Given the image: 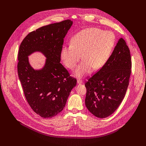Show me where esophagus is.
I'll list each match as a JSON object with an SVG mask.
<instances>
[{
  "label": "esophagus",
  "instance_id": "esophagus-1",
  "mask_svg": "<svg viewBox=\"0 0 146 146\" xmlns=\"http://www.w3.org/2000/svg\"><path fill=\"white\" fill-rule=\"evenodd\" d=\"M77 82H78V84H80V83H83V81L82 80H79V79H78V81H77Z\"/></svg>",
  "mask_w": 146,
  "mask_h": 146
}]
</instances>
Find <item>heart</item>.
<instances>
[{
  "instance_id": "obj_1",
  "label": "heart",
  "mask_w": 146,
  "mask_h": 146,
  "mask_svg": "<svg viewBox=\"0 0 146 146\" xmlns=\"http://www.w3.org/2000/svg\"><path fill=\"white\" fill-rule=\"evenodd\" d=\"M116 42L115 34L97 28L83 29L71 40L70 45L62 47L60 57L65 66L73 69L80 61L82 62L74 73L78 78L90 73L93 68L100 69L108 61Z\"/></svg>"
}]
</instances>
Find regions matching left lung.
Here are the masks:
<instances>
[{
    "label": "left lung",
    "instance_id": "1",
    "mask_svg": "<svg viewBox=\"0 0 146 146\" xmlns=\"http://www.w3.org/2000/svg\"><path fill=\"white\" fill-rule=\"evenodd\" d=\"M131 68L130 51L121 38L106 63L85 84V105L94 115L104 118L118 108L128 86Z\"/></svg>",
    "mask_w": 146,
    "mask_h": 146
}]
</instances>
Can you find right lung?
<instances>
[{
	"label": "right lung",
	"mask_w": 146,
	"mask_h": 146,
	"mask_svg": "<svg viewBox=\"0 0 146 146\" xmlns=\"http://www.w3.org/2000/svg\"><path fill=\"white\" fill-rule=\"evenodd\" d=\"M72 24L67 19L42 27L28 34L20 45L19 79L31 108L44 118L54 117L63 110L77 82L60 63L64 38ZM36 51L47 58L40 70H35L29 62L28 56Z\"/></svg>",
	"instance_id": "obj_1"
}]
</instances>
